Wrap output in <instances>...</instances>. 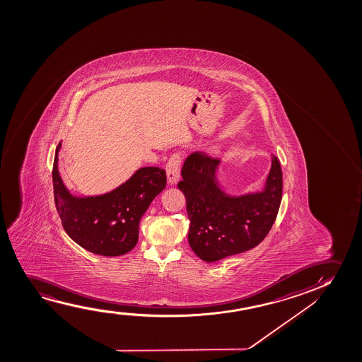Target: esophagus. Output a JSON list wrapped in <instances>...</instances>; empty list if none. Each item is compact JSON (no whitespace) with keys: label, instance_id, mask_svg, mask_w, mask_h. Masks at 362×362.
I'll use <instances>...</instances> for the list:
<instances>
[{"label":"esophagus","instance_id":"obj_1","mask_svg":"<svg viewBox=\"0 0 362 362\" xmlns=\"http://www.w3.org/2000/svg\"><path fill=\"white\" fill-rule=\"evenodd\" d=\"M180 164H182V153L175 152L172 154L165 165L169 183L175 184L178 182L179 175H180Z\"/></svg>","mask_w":362,"mask_h":362}]
</instances>
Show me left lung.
Listing matches in <instances>:
<instances>
[{
	"label": "left lung",
	"instance_id": "obj_1",
	"mask_svg": "<svg viewBox=\"0 0 362 362\" xmlns=\"http://www.w3.org/2000/svg\"><path fill=\"white\" fill-rule=\"evenodd\" d=\"M220 160L194 152L184 162L178 183L190 220L188 241L205 262L243 253L262 243L277 218L282 200L281 164L276 156L262 193L228 197L215 183Z\"/></svg>",
	"mask_w": 362,
	"mask_h": 362
}]
</instances>
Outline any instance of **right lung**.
I'll return each mask as SVG.
<instances>
[{"label": "right lung", "mask_w": 362, "mask_h": 362, "mask_svg": "<svg viewBox=\"0 0 362 362\" xmlns=\"http://www.w3.org/2000/svg\"><path fill=\"white\" fill-rule=\"evenodd\" d=\"M58 149L52 178L55 208L65 233L95 255L114 257L129 252L139 241V220L151 202L165 188V170L144 167L111 193L94 198H74L60 179Z\"/></svg>", "instance_id": "obj_1"}]
</instances>
